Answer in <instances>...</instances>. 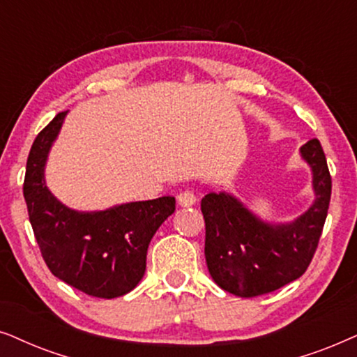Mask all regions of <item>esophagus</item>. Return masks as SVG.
I'll use <instances>...</instances> for the list:
<instances>
[{"instance_id": "34e87169", "label": "esophagus", "mask_w": 357, "mask_h": 357, "mask_svg": "<svg viewBox=\"0 0 357 357\" xmlns=\"http://www.w3.org/2000/svg\"><path fill=\"white\" fill-rule=\"evenodd\" d=\"M196 201H197L196 194H194L192 191H189V189H186V191H181L178 194V204L181 207H191V206H194V204H196Z\"/></svg>"}]
</instances>
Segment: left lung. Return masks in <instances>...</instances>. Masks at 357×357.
<instances>
[{
  "mask_svg": "<svg viewBox=\"0 0 357 357\" xmlns=\"http://www.w3.org/2000/svg\"><path fill=\"white\" fill-rule=\"evenodd\" d=\"M313 171L317 201L291 225H268L225 192H208L201 202L206 220V261L223 291L256 297L296 281L312 263L331 197V176L320 142L301 149Z\"/></svg>",
  "mask_w": 357,
  "mask_h": 357,
  "instance_id": "8db88e82",
  "label": "left lung"
}]
</instances>
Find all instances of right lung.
Returning <instances> with one entry per match:
<instances>
[{"mask_svg": "<svg viewBox=\"0 0 357 357\" xmlns=\"http://www.w3.org/2000/svg\"><path fill=\"white\" fill-rule=\"evenodd\" d=\"M65 114L39 132L27 156L22 192L32 230L55 278L91 297H121L144 278L150 241L176 201L163 196L91 213L60 204L45 186L44 165Z\"/></svg>", "mask_w": 357, "mask_h": 357, "instance_id": "add662e5", "label": "right lung"}]
</instances>
